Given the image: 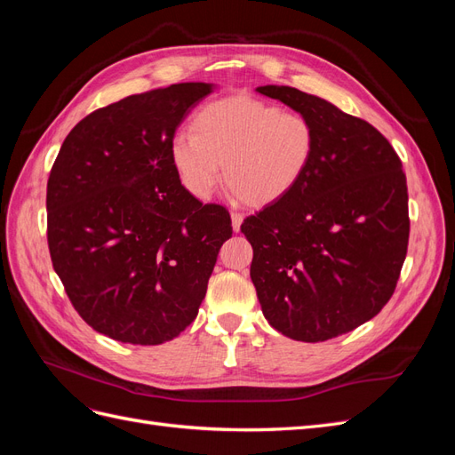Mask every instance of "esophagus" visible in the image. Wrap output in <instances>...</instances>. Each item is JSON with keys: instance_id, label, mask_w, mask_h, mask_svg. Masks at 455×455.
Masks as SVG:
<instances>
[{"instance_id": "1", "label": "esophagus", "mask_w": 455, "mask_h": 455, "mask_svg": "<svg viewBox=\"0 0 455 455\" xmlns=\"http://www.w3.org/2000/svg\"><path fill=\"white\" fill-rule=\"evenodd\" d=\"M241 224H243V214L237 212V211H231V226H233V229L239 231Z\"/></svg>"}]
</instances>
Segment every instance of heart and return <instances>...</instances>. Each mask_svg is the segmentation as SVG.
Segmentation results:
<instances>
[{
	"label": "heart",
	"mask_w": 455,
	"mask_h": 455,
	"mask_svg": "<svg viewBox=\"0 0 455 455\" xmlns=\"http://www.w3.org/2000/svg\"><path fill=\"white\" fill-rule=\"evenodd\" d=\"M316 146L313 123L298 112L233 96L203 106L191 134L178 132L171 144L180 182L199 201L224 180L249 204L281 199L307 172Z\"/></svg>",
	"instance_id": "b5f03b06"
}]
</instances>
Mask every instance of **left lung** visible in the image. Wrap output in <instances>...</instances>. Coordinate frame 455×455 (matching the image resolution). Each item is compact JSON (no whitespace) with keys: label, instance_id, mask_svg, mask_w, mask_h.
Returning a JSON list of instances; mask_svg holds the SVG:
<instances>
[{"label":"left lung","instance_id":"left-lung-1","mask_svg":"<svg viewBox=\"0 0 455 455\" xmlns=\"http://www.w3.org/2000/svg\"><path fill=\"white\" fill-rule=\"evenodd\" d=\"M258 92L306 116L316 146L304 178L241 224L267 323L286 338L324 341L376 316L408 252L401 157L368 121L294 87Z\"/></svg>","mask_w":455,"mask_h":455}]
</instances>
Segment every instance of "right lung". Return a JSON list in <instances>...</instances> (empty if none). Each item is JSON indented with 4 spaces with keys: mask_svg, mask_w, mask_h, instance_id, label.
Masks as SVG:
<instances>
[{
    "mask_svg": "<svg viewBox=\"0 0 455 455\" xmlns=\"http://www.w3.org/2000/svg\"><path fill=\"white\" fill-rule=\"evenodd\" d=\"M209 92L178 84L94 109L52 163V267L81 319L108 338L159 346L184 332L231 237L226 206L191 196L171 157L178 125Z\"/></svg>",
    "mask_w": 455,
    "mask_h": 455,
    "instance_id": "add662e5",
    "label": "right lung"
}]
</instances>
